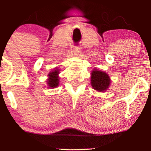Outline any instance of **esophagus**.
<instances>
[{
    "label": "esophagus",
    "mask_w": 151,
    "mask_h": 151,
    "mask_svg": "<svg viewBox=\"0 0 151 151\" xmlns=\"http://www.w3.org/2000/svg\"><path fill=\"white\" fill-rule=\"evenodd\" d=\"M73 51L76 53V55H79L81 52V48L79 47H73Z\"/></svg>",
    "instance_id": "obj_1"
}]
</instances>
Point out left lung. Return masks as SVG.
Masks as SVG:
<instances>
[{
	"instance_id": "obj_1",
	"label": "left lung",
	"mask_w": 151,
	"mask_h": 151,
	"mask_svg": "<svg viewBox=\"0 0 151 151\" xmlns=\"http://www.w3.org/2000/svg\"><path fill=\"white\" fill-rule=\"evenodd\" d=\"M111 84L110 77L103 71L93 69L91 73V84L93 89L104 92L109 89Z\"/></svg>"
}]
</instances>
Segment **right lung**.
Listing matches in <instances>:
<instances>
[{
    "instance_id": "add662e5",
    "label": "right lung",
    "mask_w": 151,
    "mask_h": 151,
    "mask_svg": "<svg viewBox=\"0 0 151 151\" xmlns=\"http://www.w3.org/2000/svg\"><path fill=\"white\" fill-rule=\"evenodd\" d=\"M59 74H60V70L58 68H55L54 70L51 71L47 75V84L49 86L50 89H55L58 87L60 84V77H59Z\"/></svg>"
}]
</instances>
